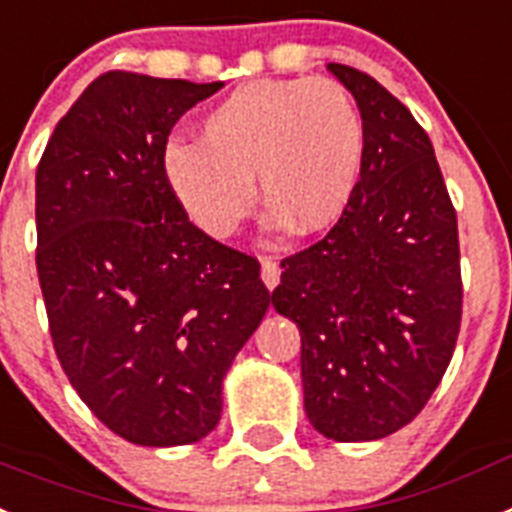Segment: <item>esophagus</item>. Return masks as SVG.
Instances as JSON below:
<instances>
[{"label": "esophagus", "mask_w": 512, "mask_h": 512, "mask_svg": "<svg viewBox=\"0 0 512 512\" xmlns=\"http://www.w3.org/2000/svg\"><path fill=\"white\" fill-rule=\"evenodd\" d=\"M260 276H263L265 286L273 291L278 286V281H281V265L276 260H270V257H263L260 260Z\"/></svg>", "instance_id": "esophagus-1"}]
</instances>
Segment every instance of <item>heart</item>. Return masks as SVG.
<instances>
[{"label": "heart", "instance_id": "obj_1", "mask_svg": "<svg viewBox=\"0 0 512 512\" xmlns=\"http://www.w3.org/2000/svg\"><path fill=\"white\" fill-rule=\"evenodd\" d=\"M203 140L176 137L161 166L176 200L205 234L231 236L247 218L257 179L270 231H322L349 208L367 135L354 98L336 80H255L203 117Z\"/></svg>", "mask_w": 512, "mask_h": 512}]
</instances>
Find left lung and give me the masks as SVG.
I'll return each instance as SVG.
<instances>
[{
    "label": "left lung",
    "mask_w": 512,
    "mask_h": 512,
    "mask_svg": "<svg viewBox=\"0 0 512 512\" xmlns=\"http://www.w3.org/2000/svg\"><path fill=\"white\" fill-rule=\"evenodd\" d=\"M328 70L362 114V179L330 234L283 260L273 307L302 333L309 424L369 442L406 427L448 369L463 304L458 221L411 111L375 77Z\"/></svg>",
    "instance_id": "obj_1"
}]
</instances>
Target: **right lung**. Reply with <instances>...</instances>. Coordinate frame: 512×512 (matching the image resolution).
Returning a JSON list of instances; mask_svg holds the SVG:
<instances>
[{"label": "right lung", "instance_id": "obj_1", "mask_svg": "<svg viewBox=\"0 0 512 512\" xmlns=\"http://www.w3.org/2000/svg\"><path fill=\"white\" fill-rule=\"evenodd\" d=\"M223 83L106 72L36 171V268L54 351L111 432L145 448L216 429L223 377L270 307L260 263L190 223L161 156Z\"/></svg>", "mask_w": 512, "mask_h": 512}]
</instances>
